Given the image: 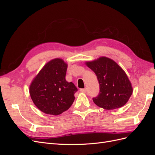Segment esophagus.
<instances>
[{"instance_id":"34e87169","label":"esophagus","mask_w":155,"mask_h":155,"mask_svg":"<svg viewBox=\"0 0 155 155\" xmlns=\"http://www.w3.org/2000/svg\"><path fill=\"white\" fill-rule=\"evenodd\" d=\"M80 92H83V93H85L87 92V88H81L80 89Z\"/></svg>"}]
</instances>
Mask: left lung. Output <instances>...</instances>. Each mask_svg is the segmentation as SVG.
Returning <instances> with one entry per match:
<instances>
[{
    "instance_id": "obj_1",
    "label": "left lung",
    "mask_w": 155,
    "mask_h": 155,
    "mask_svg": "<svg viewBox=\"0 0 155 155\" xmlns=\"http://www.w3.org/2000/svg\"><path fill=\"white\" fill-rule=\"evenodd\" d=\"M85 64L96 75L100 84L99 94L93 98L98 107L106 110L125 105L133 94L132 84L124 70L114 60L100 57Z\"/></svg>"
}]
</instances>
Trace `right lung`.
Returning a JSON list of instances; mask_svg holds the SVG:
<instances>
[{
    "label": "right lung",
    "instance_id": "right-lung-1",
    "mask_svg": "<svg viewBox=\"0 0 155 155\" xmlns=\"http://www.w3.org/2000/svg\"><path fill=\"white\" fill-rule=\"evenodd\" d=\"M68 64L62 59L50 60L33 79L29 92L35 105L44 113L59 115L71 107L78 88L65 76Z\"/></svg>",
    "mask_w": 155,
    "mask_h": 155
}]
</instances>
